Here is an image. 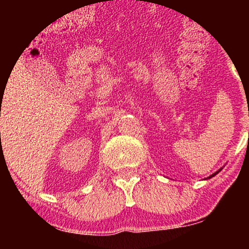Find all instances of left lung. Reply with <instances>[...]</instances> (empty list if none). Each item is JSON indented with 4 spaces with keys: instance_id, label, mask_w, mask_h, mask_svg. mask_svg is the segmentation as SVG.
<instances>
[{
    "instance_id": "left-lung-1",
    "label": "left lung",
    "mask_w": 249,
    "mask_h": 249,
    "mask_svg": "<svg viewBox=\"0 0 249 249\" xmlns=\"http://www.w3.org/2000/svg\"><path fill=\"white\" fill-rule=\"evenodd\" d=\"M248 116H249V115H248ZM248 136H249V133H248ZM220 171H221V168H220V170H219V171H216V172H215V173H213V174H212V176H210V177H208V178H207V179L212 178V177H214V176H215V174H218V173L220 172Z\"/></svg>"
}]
</instances>
